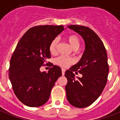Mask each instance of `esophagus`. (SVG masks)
<instances>
[{
	"instance_id": "obj_1",
	"label": "esophagus",
	"mask_w": 120,
	"mask_h": 120,
	"mask_svg": "<svg viewBox=\"0 0 120 120\" xmlns=\"http://www.w3.org/2000/svg\"><path fill=\"white\" fill-rule=\"evenodd\" d=\"M65 72H66V69H62V75H64V74H65Z\"/></svg>"
}]
</instances>
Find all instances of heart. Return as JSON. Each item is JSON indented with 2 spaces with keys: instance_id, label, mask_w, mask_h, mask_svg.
<instances>
[{
  "instance_id": "1",
  "label": "heart",
  "mask_w": 120,
  "mask_h": 120,
  "mask_svg": "<svg viewBox=\"0 0 120 120\" xmlns=\"http://www.w3.org/2000/svg\"><path fill=\"white\" fill-rule=\"evenodd\" d=\"M66 40L69 42V43L73 49H77L79 48L80 45V40L79 37L77 35L72 34V35H68L66 37ZM58 42V41L57 38H54L51 41L49 46V51L50 53L54 54L56 53ZM54 62L56 64H58V65L61 66V67H67L70 64L74 63V59H72V58H67V57H65V56H61L56 58Z\"/></svg>"
}]
</instances>
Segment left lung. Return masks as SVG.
Listing matches in <instances>:
<instances>
[{"mask_svg":"<svg viewBox=\"0 0 120 120\" xmlns=\"http://www.w3.org/2000/svg\"><path fill=\"white\" fill-rule=\"evenodd\" d=\"M67 27L82 36L85 49L79 62L65 72L66 97L73 106L86 107L100 96L107 83L109 71L107 51L101 40L90 28L79 25ZM77 71L82 75L81 78L75 77L73 72Z\"/></svg>","mask_w":120,"mask_h":120,"instance_id":"left-lung-1","label":"left lung"}]
</instances>
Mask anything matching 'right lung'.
Segmentation results:
<instances>
[{
	"label": "right lung",
	"mask_w": 120,
	"mask_h": 120,
	"mask_svg": "<svg viewBox=\"0 0 120 120\" xmlns=\"http://www.w3.org/2000/svg\"><path fill=\"white\" fill-rule=\"evenodd\" d=\"M64 28L63 26H37L21 37L11 58L9 79L19 101L28 107H37L49 99L51 91L61 69L54 66L48 72L40 69L51 58L49 46Z\"/></svg>",
	"instance_id": "right-lung-1"
}]
</instances>
